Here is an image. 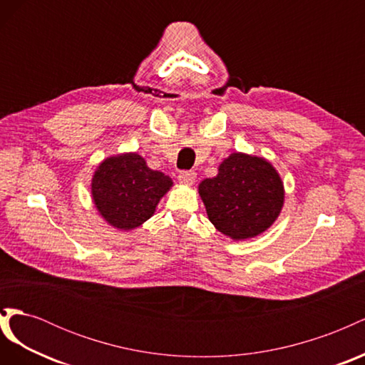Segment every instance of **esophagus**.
Returning <instances> with one entry per match:
<instances>
[{
    "label": "esophagus",
    "instance_id": "esophagus-1",
    "mask_svg": "<svg viewBox=\"0 0 365 365\" xmlns=\"http://www.w3.org/2000/svg\"><path fill=\"white\" fill-rule=\"evenodd\" d=\"M178 180L182 184H193L196 180V173L193 170H181L178 175Z\"/></svg>",
    "mask_w": 365,
    "mask_h": 365
}]
</instances>
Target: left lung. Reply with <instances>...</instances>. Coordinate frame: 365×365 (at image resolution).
Listing matches in <instances>:
<instances>
[{"mask_svg":"<svg viewBox=\"0 0 365 365\" xmlns=\"http://www.w3.org/2000/svg\"><path fill=\"white\" fill-rule=\"evenodd\" d=\"M212 224L231 239L254 237L269 228L283 205L279 173L263 158L233 153L215 178L200 184Z\"/></svg>","mask_w":365,"mask_h":365,"instance_id":"left-lung-1","label":"left lung"}]
</instances>
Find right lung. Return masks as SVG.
<instances>
[{
  "label": "right lung",
  "instance_id": "add662e5",
  "mask_svg": "<svg viewBox=\"0 0 365 365\" xmlns=\"http://www.w3.org/2000/svg\"><path fill=\"white\" fill-rule=\"evenodd\" d=\"M170 185L168 175L149 169L137 153H126L98 165L93 178V197L109 224L130 230L153 215Z\"/></svg>",
  "mask_w": 365,
  "mask_h": 365
}]
</instances>
